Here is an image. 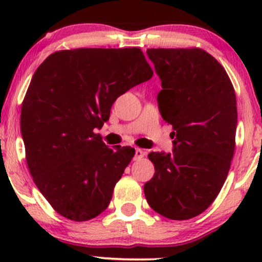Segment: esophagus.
Wrapping results in <instances>:
<instances>
[{
	"mask_svg": "<svg viewBox=\"0 0 262 262\" xmlns=\"http://www.w3.org/2000/svg\"><path fill=\"white\" fill-rule=\"evenodd\" d=\"M145 156V151L143 149H139V148H136V151H135V160H141L142 157Z\"/></svg>",
	"mask_w": 262,
	"mask_h": 262,
	"instance_id": "1",
	"label": "esophagus"
}]
</instances>
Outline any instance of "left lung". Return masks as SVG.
<instances>
[{"instance_id":"obj_1","label":"left lung","mask_w":262,"mask_h":262,"mask_svg":"<svg viewBox=\"0 0 262 262\" xmlns=\"http://www.w3.org/2000/svg\"><path fill=\"white\" fill-rule=\"evenodd\" d=\"M162 91L157 103L173 125V152H150L144 185L150 207L163 217L198 216L220 193L235 150L236 96L224 68L200 49H148Z\"/></svg>"}]
</instances>
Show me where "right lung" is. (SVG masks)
Masks as SVG:
<instances>
[{
  "label": "right lung",
  "mask_w": 262,
  "mask_h": 262,
  "mask_svg": "<svg viewBox=\"0 0 262 262\" xmlns=\"http://www.w3.org/2000/svg\"><path fill=\"white\" fill-rule=\"evenodd\" d=\"M151 77L138 48L63 50L35 70L21 135L34 184L63 217L84 222L110 205L135 149H110L94 130L108 120L118 96Z\"/></svg>",
  "instance_id": "obj_1"
}]
</instances>
